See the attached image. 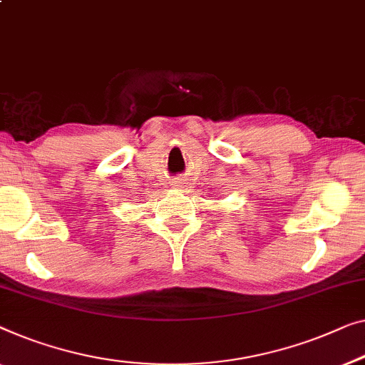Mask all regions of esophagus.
<instances>
[{"mask_svg":"<svg viewBox=\"0 0 365 365\" xmlns=\"http://www.w3.org/2000/svg\"><path fill=\"white\" fill-rule=\"evenodd\" d=\"M182 184H184V181H174L173 186L174 187H182Z\"/></svg>","mask_w":365,"mask_h":365,"instance_id":"34e87169","label":"esophagus"}]
</instances>
